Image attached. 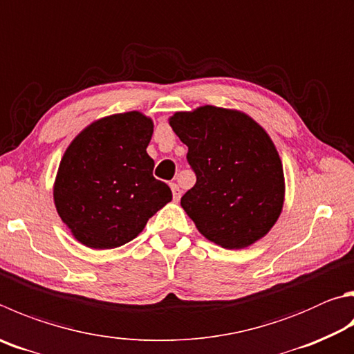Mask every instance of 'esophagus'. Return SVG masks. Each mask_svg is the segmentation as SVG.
Segmentation results:
<instances>
[{
    "mask_svg": "<svg viewBox=\"0 0 354 354\" xmlns=\"http://www.w3.org/2000/svg\"><path fill=\"white\" fill-rule=\"evenodd\" d=\"M170 189H171V194H173V199H175V201H179V198H181V190H179L178 184L171 183L170 184Z\"/></svg>",
    "mask_w": 354,
    "mask_h": 354,
    "instance_id": "34e87169",
    "label": "esophagus"
}]
</instances>
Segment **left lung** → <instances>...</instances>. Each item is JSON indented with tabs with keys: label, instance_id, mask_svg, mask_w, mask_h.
Returning <instances> with one entry per match:
<instances>
[{
	"label": "left lung",
	"instance_id": "obj_1",
	"mask_svg": "<svg viewBox=\"0 0 354 354\" xmlns=\"http://www.w3.org/2000/svg\"><path fill=\"white\" fill-rule=\"evenodd\" d=\"M170 127L189 147L196 183L181 205L199 232L226 249L265 236L285 198L283 167L268 133L244 113L212 105L175 113Z\"/></svg>",
	"mask_w": 354,
	"mask_h": 354
}]
</instances>
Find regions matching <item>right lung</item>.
<instances>
[{
    "mask_svg": "<svg viewBox=\"0 0 354 354\" xmlns=\"http://www.w3.org/2000/svg\"><path fill=\"white\" fill-rule=\"evenodd\" d=\"M151 134V119L130 111L95 120L71 142L57 173L54 201L77 241L119 248L171 201L169 185L153 176L155 160L147 155Z\"/></svg>",
    "mask_w": 354,
    "mask_h": 354,
    "instance_id": "obj_1",
    "label": "right lung"
}]
</instances>
